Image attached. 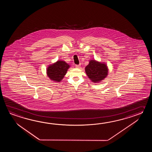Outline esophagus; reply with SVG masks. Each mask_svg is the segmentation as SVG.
Wrapping results in <instances>:
<instances>
[{
    "instance_id": "esophagus-1",
    "label": "esophagus",
    "mask_w": 152,
    "mask_h": 152,
    "mask_svg": "<svg viewBox=\"0 0 152 152\" xmlns=\"http://www.w3.org/2000/svg\"><path fill=\"white\" fill-rule=\"evenodd\" d=\"M80 67V65H75V67L76 68H79Z\"/></svg>"
}]
</instances>
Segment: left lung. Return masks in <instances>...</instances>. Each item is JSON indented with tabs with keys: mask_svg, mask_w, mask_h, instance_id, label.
<instances>
[{
	"mask_svg": "<svg viewBox=\"0 0 152 152\" xmlns=\"http://www.w3.org/2000/svg\"><path fill=\"white\" fill-rule=\"evenodd\" d=\"M85 72L92 82L99 83L107 77L108 68L105 64L92 60L85 67Z\"/></svg>",
	"mask_w": 152,
	"mask_h": 152,
	"instance_id": "left-lung-1",
	"label": "left lung"
}]
</instances>
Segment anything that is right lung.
<instances>
[{
	"label": "right lung",
	"instance_id": "add662e5",
	"mask_svg": "<svg viewBox=\"0 0 152 152\" xmlns=\"http://www.w3.org/2000/svg\"><path fill=\"white\" fill-rule=\"evenodd\" d=\"M69 67V65L66 62L60 60L49 66L47 74L52 80L60 82L65 77Z\"/></svg>",
	"mask_w": 152,
	"mask_h": 152
}]
</instances>
